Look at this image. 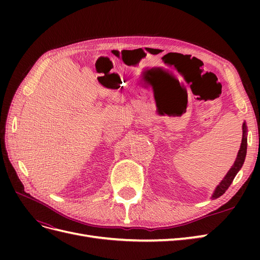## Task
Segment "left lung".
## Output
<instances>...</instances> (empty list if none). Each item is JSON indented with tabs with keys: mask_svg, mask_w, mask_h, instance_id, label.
<instances>
[{
	"mask_svg": "<svg viewBox=\"0 0 260 260\" xmlns=\"http://www.w3.org/2000/svg\"><path fill=\"white\" fill-rule=\"evenodd\" d=\"M246 149H247V139H246V125L245 123H243V139H242V143H241V148L239 151L237 159H235L232 168L228 172L224 179L220 182V184L217 186L215 190L214 195H212V199H217L219 196H221L229 187L232 183V181L234 177L237 176L239 170L242 168L244 160H245V156H246Z\"/></svg>",
	"mask_w": 260,
	"mask_h": 260,
	"instance_id": "obj_1",
	"label": "left lung"
}]
</instances>
